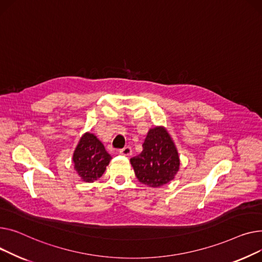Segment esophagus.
<instances>
[{
	"mask_svg": "<svg viewBox=\"0 0 262 262\" xmlns=\"http://www.w3.org/2000/svg\"><path fill=\"white\" fill-rule=\"evenodd\" d=\"M119 153H120V155H122V156L129 157V156L132 155V149H131V147L127 146V147H125V148L120 149V150H119Z\"/></svg>",
	"mask_w": 262,
	"mask_h": 262,
	"instance_id": "34e87169",
	"label": "esophagus"
}]
</instances>
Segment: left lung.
Returning <instances> with one entry per match:
<instances>
[{
	"instance_id": "obj_1",
	"label": "left lung",
	"mask_w": 262,
	"mask_h": 262,
	"mask_svg": "<svg viewBox=\"0 0 262 262\" xmlns=\"http://www.w3.org/2000/svg\"><path fill=\"white\" fill-rule=\"evenodd\" d=\"M130 162L138 181L149 187H160L169 183L180 167L177 148L170 135L161 127L148 132L142 153Z\"/></svg>"
}]
</instances>
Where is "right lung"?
Masks as SVG:
<instances>
[{"instance_id":"obj_1","label":"right lung","mask_w":262,"mask_h":262,"mask_svg":"<svg viewBox=\"0 0 262 262\" xmlns=\"http://www.w3.org/2000/svg\"><path fill=\"white\" fill-rule=\"evenodd\" d=\"M111 159L101 142L91 133H85L80 138L73 157L76 171L85 182H94L99 179Z\"/></svg>"}]
</instances>
